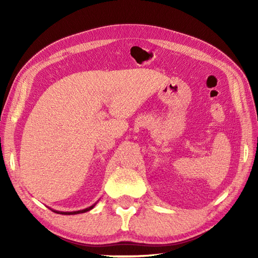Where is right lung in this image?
I'll use <instances>...</instances> for the list:
<instances>
[{"label":"right lung","instance_id":"right-lung-1","mask_svg":"<svg viewBox=\"0 0 258 258\" xmlns=\"http://www.w3.org/2000/svg\"><path fill=\"white\" fill-rule=\"evenodd\" d=\"M93 207H94V205L87 207V208H85V210L76 211V212H57V211H53V212L58 213V214H62V215H75V214H81V213H85V212H87V211H90V210H92Z\"/></svg>","mask_w":258,"mask_h":258}]
</instances>
